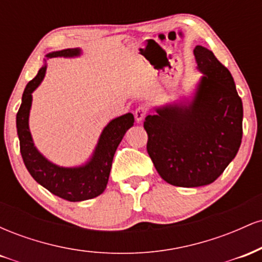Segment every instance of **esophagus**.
<instances>
[{"mask_svg":"<svg viewBox=\"0 0 262 262\" xmlns=\"http://www.w3.org/2000/svg\"><path fill=\"white\" fill-rule=\"evenodd\" d=\"M146 113H148V108H146L145 106H139V107H138L137 110H135V112H134L135 121H137L138 123H140L144 118H145Z\"/></svg>","mask_w":262,"mask_h":262,"instance_id":"obj_1","label":"esophagus"}]
</instances>
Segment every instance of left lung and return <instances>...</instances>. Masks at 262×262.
<instances>
[{
  "instance_id": "obj_1",
  "label": "left lung",
  "mask_w": 262,
  "mask_h": 262,
  "mask_svg": "<svg viewBox=\"0 0 262 262\" xmlns=\"http://www.w3.org/2000/svg\"><path fill=\"white\" fill-rule=\"evenodd\" d=\"M193 54L202 76L191 98L155 107L144 122L156 171L179 187L214 182L243 138V102L229 70L207 48L197 45Z\"/></svg>"
}]
</instances>
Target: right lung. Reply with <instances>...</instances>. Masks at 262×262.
<instances>
[{"mask_svg": "<svg viewBox=\"0 0 262 262\" xmlns=\"http://www.w3.org/2000/svg\"><path fill=\"white\" fill-rule=\"evenodd\" d=\"M81 54L82 50L80 48L64 49L47 54V59L76 58ZM47 59H44V65L39 69L37 76L27 83L22 96V103L17 113L16 123L20 154L33 179L53 194L70 202L91 200L100 196L106 189L114 152L128 129L133 127L134 116L132 113H125L108 123L98 138L91 158L85 164L65 167L48 160L34 145L29 129L32 93L44 80L47 73Z\"/></svg>", "mask_w": 262, "mask_h": 262, "instance_id": "1", "label": "right lung"}]
</instances>
